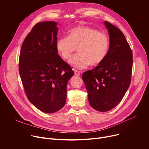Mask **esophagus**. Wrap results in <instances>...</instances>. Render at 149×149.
<instances>
[{"label":"esophagus","mask_w":149,"mask_h":149,"mask_svg":"<svg viewBox=\"0 0 149 149\" xmlns=\"http://www.w3.org/2000/svg\"><path fill=\"white\" fill-rule=\"evenodd\" d=\"M74 74H75V75H77V76L80 75V72L78 71H74Z\"/></svg>","instance_id":"esophagus-1"}]
</instances>
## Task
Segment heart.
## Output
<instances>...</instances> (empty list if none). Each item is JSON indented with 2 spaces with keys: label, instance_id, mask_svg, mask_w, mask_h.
Here are the masks:
<instances>
[{
  "label": "heart",
  "instance_id": "heart-1",
  "mask_svg": "<svg viewBox=\"0 0 149 149\" xmlns=\"http://www.w3.org/2000/svg\"><path fill=\"white\" fill-rule=\"evenodd\" d=\"M110 45V38L105 33L91 27L81 26L71 29L68 36L59 38L56 49L64 60L69 61L77 48L78 53L72 58L70 63L82 69L90 64H101L108 53Z\"/></svg>",
  "mask_w": 149,
  "mask_h": 149
}]
</instances>
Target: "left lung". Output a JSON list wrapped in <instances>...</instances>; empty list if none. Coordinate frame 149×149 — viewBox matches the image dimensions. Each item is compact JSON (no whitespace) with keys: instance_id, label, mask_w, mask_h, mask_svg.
<instances>
[{"instance_id":"obj_1","label":"left lung","mask_w":149,"mask_h":149,"mask_svg":"<svg viewBox=\"0 0 149 149\" xmlns=\"http://www.w3.org/2000/svg\"><path fill=\"white\" fill-rule=\"evenodd\" d=\"M110 49L105 60L82 74L90 105L105 112L111 110L125 96L131 81L133 56L122 32L108 22Z\"/></svg>"}]
</instances>
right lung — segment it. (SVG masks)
I'll use <instances>...</instances> for the list:
<instances>
[{"label": "right lung", "mask_w": 149, "mask_h": 149, "mask_svg": "<svg viewBox=\"0 0 149 149\" xmlns=\"http://www.w3.org/2000/svg\"><path fill=\"white\" fill-rule=\"evenodd\" d=\"M56 25L54 22L35 24L25 38L19 57V74L27 97L46 113L64 107L67 84L74 74L58 54Z\"/></svg>", "instance_id": "1"}]
</instances>
